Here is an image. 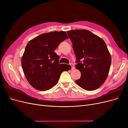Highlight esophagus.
<instances>
[{
	"label": "esophagus",
	"mask_w": 128,
	"mask_h": 128,
	"mask_svg": "<svg viewBox=\"0 0 128 128\" xmlns=\"http://www.w3.org/2000/svg\"><path fill=\"white\" fill-rule=\"evenodd\" d=\"M70 66L72 67V70H73V69H74V64H70Z\"/></svg>",
	"instance_id": "obj_1"
}]
</instances>
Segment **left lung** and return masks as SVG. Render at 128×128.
<instances>
[{
  "label": "left lung",
  "instance_id": "obj_1",
  "mask_svg": "<svg viewBox=\"0 0 128 128\" xmlns=\"http://www.w3.org/2000/svg\"><path fill=\"white\" fill-rule=\"evenodd\" d=\"M67 34L76 54V68L81 72L76 83L86 90H96L107 79L111 64V56L105 42L86 29L68 31Z\"/></svg>",
  "mask_w": 128,
  "mask_h": 128
}]
</instances>
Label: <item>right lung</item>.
Listing matches in <instances>:
<instances>
[{"label":"right lung","instance_id":"add662e5","mask_svg":"<svg viewBox=\"0 0 128 128\" xmlns=\"http://www.w3.org/2000/svg\"><path fill=\"white\" fill-rule=\"evenodd\" d=\"M68 38L64 32L44 33L27 44L21 59L23 71L34 88L46 91L53 87L61 74L70 66L59 64V56L54 52L61 42Z\"/></svg>","mask_w":128,"mask_h":128}]
</instances>
